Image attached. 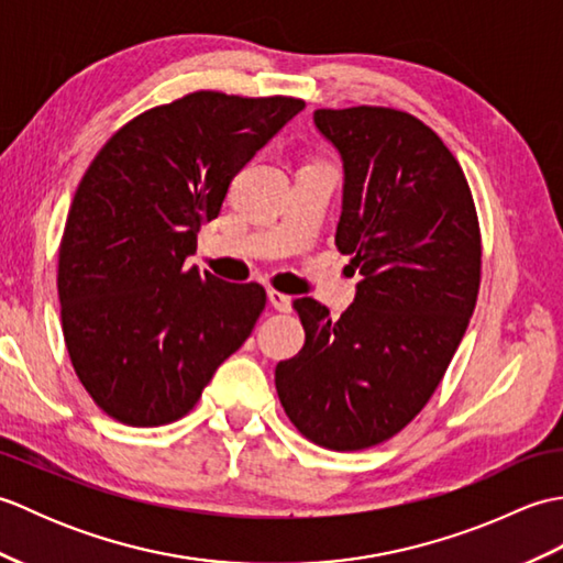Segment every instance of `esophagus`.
Listing matches in <instances>:
<instances>
[{
  "label": "esophagus",
  "instance_id": "34e87169",
  "mask_svg": "<svg viewBox=\"0 0 563 563\" xmlns=\"http://www.w3.org/2000/svg\"><path fill=\"white\" fill-rule=\"evenodd\" d=\"M268 300L273 309H278V312H290V305H292L290 295H285L280 290H268Z\"/></svg>",
  "mask_w": 563,
  "mask_h": 563
}]
</instances>
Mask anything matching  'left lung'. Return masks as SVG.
Returning <instances> with one entry per match:
<instances>
[{"mask_svg":"<svg viewBox=\"0 0 563 563\" xmlns=\"http://www.w3.org/2000/svg\"><path fill=\"white\" fill-rule=\"evenodd\" d=\"M314 123L341 152L336 246L363 280L339 319L292 302L305 345L275 389L307 440L353 452L397 435L445 377L479 295L482 232L460 162L416 115L353 106Z\"/></svg>","mask_w":563,"mask_h":563,"instance_id":"left-lung-1","label":"left lung"}]
</instances>
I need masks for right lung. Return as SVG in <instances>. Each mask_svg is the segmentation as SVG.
Listing matches in <instances>:
<instances>
[{"label":"right lung","mask_w":563,"mask_h":563,"mask_svg":"<svg viewBox=\"0 0 563 563\" xmlns=\"http://www.w3.org/2000/svg\"><path fill=\"white\" fill-rule=\"evenodd\" d=\"M302 109L186 93L128 121L81 176L57 254L59 317L71 367L115 421L184 418L249 339L266 290L184 263L232 178Z\"/></svg>","instance_id":"add662e5"}]
</instances>
